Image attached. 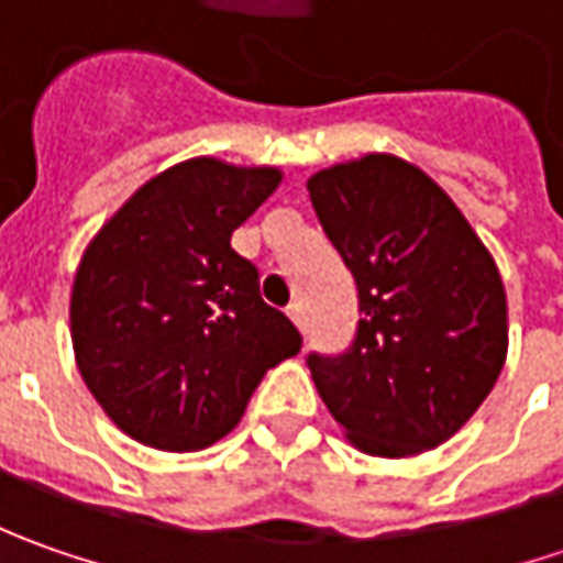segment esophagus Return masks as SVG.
Wrapping results in <instances>:
<instances>
[{
  "label": "esophagus",
  "mask_w": 563,
  "mask_h": 563,
  "mask_svg": "<svg viewBox=\"0 0 563 563\" xmlns=\"http://www.w3.org/2000/svg\"><path fill=\"white\" fill-rule=\"evenodd\" d=\"M288 316H291L294 325H297L300 332H307V313H303V307H300V303H291V307H288Z\"/></svg>",
  "instance_id": "34e87169"
}]
</instances>
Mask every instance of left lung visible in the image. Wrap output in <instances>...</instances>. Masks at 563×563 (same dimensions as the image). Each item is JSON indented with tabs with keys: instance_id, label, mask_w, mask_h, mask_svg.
Listing matches in <instances>:
<instances>
[{
	"instance_id": "8db88e82",
	"label": "left lung",
	"mask_w": 563,
	"mask_h": 563,
	"mask_svg": "<svg viewBox=\"0 0 563 563\" xmlns=\"http://www.w3.org/2000/svg\"><path fill=\"white\" fill-rule=\"evenodd\" d=\"M307 190L360 310L344 354L307 357L316 388L366 454L429 451L479 410L505 366L495 260L442 187L398 156L325 168Z\"/></svg>"
}]
</instances>
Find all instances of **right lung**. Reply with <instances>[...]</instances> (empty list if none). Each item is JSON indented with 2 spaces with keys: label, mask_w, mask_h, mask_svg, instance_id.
I'll return each instance as SVG.
<instances>
[{
  "label": "right lung",
  "mask_w": 563,
  "mask_h": 563,
  "mask_svg": "<svg viewBox=\"0 0 563 563\" xmlns=\"http://www.w3.org/2000/svg\"><path fill=\"white\" fill-rule=\"evenodd\" d=\"M282 181L278 168L190 159L156 175L87 247L71 291L77 369L109 420L163 451L228 435L266 369L303 344L260 297L231 231Z\"/></svg>",
  "instance_id": "1"
}]
</instances>
